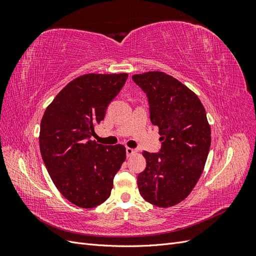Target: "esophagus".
Wrapping results in <instances>:
<instances>
[{
    "label": "esophagus",
    "mask_w": 256,
    "mask_h": 256,
    "mask_svg": "<svg viewBox=\"0 0 256 256\" xmlns=\"http://www.w3.org/2000/svg\"><path fill=\"white\" fill-rule=\"evenodd\" d=\"M136 152V150H134V148H130V147H127V148H126L127 157H131V156H132V154H134Z\"/></svg>",
    "instance_id": "esophagus-1"
}]
</instances>
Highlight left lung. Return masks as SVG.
I'll use <instances>...</instances> for the list:
<instances>
[{"instance_id": "1", "label": "left lung", "mask_w": 256, "mask_h": 256, "mask_svg": "<svg viewBox=\"0 0 256 256\" xmlns=\"http://www.w3.org/2000/svg\"><path fill=\"white\" fill-rule=\"evenodd\" d=\"M132 80L146 92L162 144L158 154L143 152L138 191L146 202L172 207L190 194L203 173L212 142L205 108L190 88L162 72L134 74Z\"/></svg>"}]
</instances>
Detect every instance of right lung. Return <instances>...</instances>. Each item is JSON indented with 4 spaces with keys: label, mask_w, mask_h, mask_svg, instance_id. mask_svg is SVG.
Wrapping results in <instances>:
<instances>
[{
    "label": "right lung",
    "mask_w": 256,
    "mask_h": 256,
    "mask_svg": "<svg viewBox=\"0 0 256 256\" xmlns=\"http://www.w3.org/2000/svg\"><path fill=\"white\" fill-rule=\"evenodd\" d=\"M128 74H86L69 82L47 106L40 147L53 184L69 202L94 208L109 198L126 148L98 144L92 136Z\"/></svg>",
    "instance_id": "right-lung-1"
}]
</instances>
